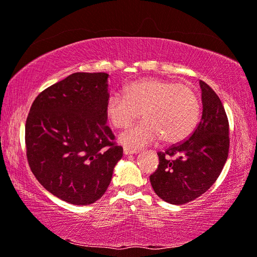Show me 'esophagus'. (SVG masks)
I'll return each instance as SVG.
<instances>
[{
  "label": "esophagus",
  "instance_id": "1",
  "mask_svg": "<svg viewBox=\"0 0 257 257\" xmlns=\"http://www.w3.org/2000/svg\"><path fill=\"white\" fill-rule=\"evenodd\" d=\"M123 153L125 154V156H130V154H137L138 151L136 150H130L128 148H124L123 149Z\"/></svg>",
  "mask_w": 257,
  "mask_h": 257
}]
</instances>
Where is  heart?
Listing matches in <instances>:
<instances>
[{
    "label": "heart",
    "mask_w": 257,
    "mask_h": 257,
    "mask_svg": "<svg viewBox=\"0 0 257 257\" xmlns=\"http://www.w3.org/2000/svg\"><path fill=\"white\" fill-rule=\"evenodd\" d=\"M123 93L108 97L105 113L114 128H125L142 112L144 120L119 136L128 149H141L160 138L166 143H178L191 135L199 121L200 100L189 85L143 79L127 85Z\"/></svg>",
    "instance_id": "b5f03b06"
}]
</instances>
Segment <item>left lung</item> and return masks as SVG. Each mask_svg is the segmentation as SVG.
Returning <instances> with one entry per match:
<instances>
[{
  "instance_id": "1",
  "label": "left lung",
  "mask_w": 257,
  "mask_h": 257,
  "mask_svg": "<svg viewBox=\"0 0 257 257\" xmlns=\"http://www.w3.org/2000/svg\"><path fill=\"white\" fill-rule=\"evenodd\" d=\"M202 115L194 132L165 152H158V169L150 176L154 192L173 205L200 197L214 184L229 154V121L218 98L200 81Z\"/></svg>"
}]
</instances>
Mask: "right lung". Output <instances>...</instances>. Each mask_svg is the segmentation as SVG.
I'll return each mask as SVG.
<instances>
[{
  "label": "right lung",
  "mask_w": 257,
  "mask_h": 257,
  "mask_svg": "<svg viewBox=\"0 0 257 257\" xmlns=\"http://www.w3.org/2000/svg\"><path fill=\"white\" fill-rule=\"evenodd\" d=\"M107 73H73L39 93L25 125L32 173L49 192L72 205L101 198L122 158L106 125Z\"/></svg>",
  "instance_id": "add662e5"
}]
</instances>
